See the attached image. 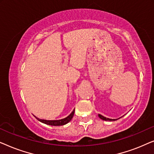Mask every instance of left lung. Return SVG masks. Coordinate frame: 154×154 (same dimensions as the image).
Returning <instances> with one entry per match:
<instances>
[{
	"label": "left lung",
	"instance_id": "8db88e82",
	"mask_svg": "<svg viewBox=\"0 0 154 154\" xmlns=\"http://www.w3.org/2000/svg\"><path fill=\"white\" fill-rule=\"evenodd\" d=\"M98 116L100 117V119H102V120H104V121H116V120H118V119H108V118H106V117L103 116L101 115V114H99Z\"/></svg>",
	"mask_w": 154,
	"mask_h": 154
}]
</instances>
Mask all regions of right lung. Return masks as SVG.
<instances>
[{"label":"right lung","mask_w":154,"mask_h":154,"mask_svg":"<svg viewBox=\"0 0 154 154\" xmlns=\"http://www.w3.org/2000/svg\"><path fill=\"white\" fill-rule=\"evenodd\" d=\"M74 112H75V109H73V111L71 113L70 115H69L66 118H64L63 119H60V120H52V121H48V120H44V119H40L38 118L35 117L38 121H39L41 123H45L46 125H53V126H60V125H66V123H68L69 122H70L72 119V118L74 115Z\"/></svg>","instance_id":"right-lung-1"}]
</instances>
